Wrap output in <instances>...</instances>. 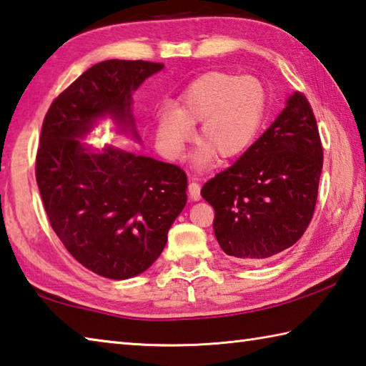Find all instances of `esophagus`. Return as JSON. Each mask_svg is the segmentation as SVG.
Segmentation results:
<instances>
[{"label": "esophagus", "instance_id": "1", "mask_svg": "<svg viewBox=\"0 0 366 366\" xmlns=\"http://www.w3.org/2000/svg\"><path fill=\"white\" fill-rule=\"evenodd\" d=\"M189 194H190L192 200H195V202L200 200V198H202V195H200V184L195 182V181H192L189 184Z\"/></svg>", "mask_w": 366, "mask_h": 366}]
</instances>
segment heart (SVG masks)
I'll return each mask as SVG.
<instances>
[{
    "label": "heart",
    "instance_id": "obj_1",
    "mask_svg": "<svg viewBox=\"0 0 366 366\" xmlns=\"http://www.w3.org/2000/svg\"><path fill=\"white\" fill-rule=\"evenodd\" d=\"M269 104L267 86L261 78L230 71H208L187 86L176 109H164L158 118V139L172 160L182 155L198 124L203 144L197 163L208 164L216 154L230 160L254 142Z\"/></svg>",
    "mask_w": 366,
    "mask_h": 366
}]
</instances>
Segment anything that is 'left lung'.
Here are the masks:
<instances>
[{"label": "left lung", "instance_id": "obj_1", "mask_svg": "<svg viewBox=\"0 0 366 366\" xmlns=\"http://www.w3.org/2000/svg\"><path fill=\"white\" fill-rule=\"evenodd\" d=\"M322 168L314 110L297 91L270 128L202 187L225 254L256 262L293 247L314 216Z\"/></svg>", "mask_w": 366, "mask_h": 366}]
</instances>
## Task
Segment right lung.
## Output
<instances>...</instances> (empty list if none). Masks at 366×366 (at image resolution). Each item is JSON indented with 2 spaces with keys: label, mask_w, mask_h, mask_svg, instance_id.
<instances>
[{
  "label": "right lung",
  "mask_w": 366,
  "mask_h": 366,
  "mask_svg": "<svg viewBox=\"0 0 366 366\" xmlns=\"http://www.w3.org/2000/svg\"><path fill=\"white\" fill-rule=\"evenodd\" d=\"M163 67L118 59L92 65L52 101L41 126L35 176L51 227L79 264L105 278L124 280L157 261L187 203V174L114 147L92 154L76 137L104 115L132 128V91Z\"/></svg>",
  "instance_id": "1"
}]
</instances>
